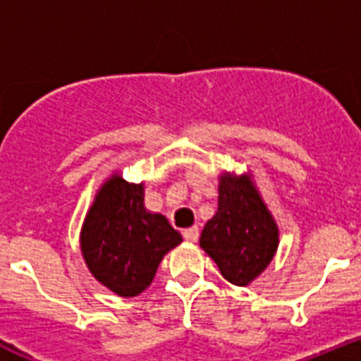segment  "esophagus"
Segmentation results:
<instances>
[{"label":"esophagus","mask_w":361,"mask_h":361,"mask_svg":"<svg viewBox=\"0 0 361 361\" xmlns=\"http://www.w3.org/2000/svg\"><path fill=\"white\" fill-rule=\"evenodd\" d=\"M183 235L188 242H191V244H193V242L199 240V228H197V226H193V228L184 229Z\"/></svg>","instance_id":"34e87169"}]
</instances>
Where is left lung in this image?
I'll return each mask as SVG.
<instances>
[{
    "label": "left lung",
    "mask_w": 361,
    "mask_h": 361,
    "mask_svg": "<svg viewBox=\"0 0 361 361\" xmlns=\"http://www.w3.org/2000/svg\"><path fill=\"white\" fill-rule=\"evenodd\" d=\"M199 242L235 286H247L269 266L279 247V226L250 173L220 175L219 209Z\"/></svg>",
    "instance_id": "8db88e82"
}]
</instances>
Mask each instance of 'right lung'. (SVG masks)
Wrapping results in <instances>:
<instances>
[{
    "label": "right lung",
    "instance_id": "right-lung-1",
    "mask_svg": "<svg viewBox=\"0 0 361 361\" xmlns=\"http://www.w3.org/2000/svg\"><path fill=\"white\" fill-rule=\"evenodd\" d=\"M183 242L168 219L146 212L145 184L111 175L99 188L81 229V253L95 280L119 296L152 283L164 255Z\"/></svg>",
    "mask_w": 361,
    "mask_h": 361
}]
</instances>
